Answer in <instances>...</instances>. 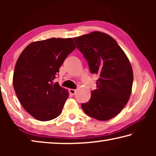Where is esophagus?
Instances as JSON below:
<instances>
[{
    "instance_id": "34e87169",
    "label": "esophagus",
    "mask_w": 156,
    "mask_h": 156,
    "mask_svg": "<svg viewBox=\"0 0 156 156\" xmlns=\"http://www.w3.org/2000/svg\"><path fill=\"white\" fill-rule=\"evenodd\" d=\"M69 93L71 95H74L76 94V89H70L69 90Z\"/></svg>"
}]
</instances>
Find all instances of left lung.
Masks as SVG:
<instances>
[{
	"instance_id": "8db88e82",
	"label": "left lung",
	"mask_w": 156,
	"mask_h": 156,
	"mask_svg": "<svg viewBox=\"0 0 156 156\" xmlns=\"http://www.w3.org/2000/svg\"><path fill=\"white\" fill-rule=\"evenodd\" d=\"M73 40L91 73L98 75L96 89L89 101L81 105L87 115L105 121L117 115L129 101L133 85V70L125 53L107 34L93 31Z\"/></svg>"
}]
</instances>
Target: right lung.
<instances>
[{"label":"right lung","mask_w":156,"mask_h":156,"mask_svg":"<svg viewBox=\"0 0 156 156\" xmlns=\"http://www.w3.org/2000/svg\"><path fill=\"white\" fill-rule=\"evenodd\" d=\"M76 48L72 38H52L31 43L18 58L13 76L14 91L24 109L36 120H51L61 113L69 93L54 80Z\"/></svg>","instance_id":"right-lung-1"}]
</instances>
